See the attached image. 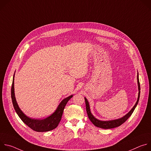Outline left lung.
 <instances>
[{"mask_svg":"<svg viewBox=\"0 0 151 151\" xmlns=\"http://www.w3.org/2000/svg\"><path fill=\"white\" fill-rule=\"evenodd\" d=\"M137 84H138V90H139V93H138V97H137V101L136 103V104H134V106L133 107V108L130 110V111L128 113H127L125 115H124V116L116 119H114V120H109V121H101L99 120L97 118H96L93 114L91 112V110H90V104H89V102L87 100V99H86L85 97H84L85 99V104H86V110H87V113L88 114V118L90 119V120L92 122V123L96 127L101 128H104V129H110V128H114L120 126L121 124H122L124 122H125L128 119V118L130 117L132 114H133V112H134L136 107L137 106L138 103H139V98H140V83H139V73L137 72Z\"/></svg>","mask_w":151,"mask_h":151,"instance_id":"obj_1","label":"left lung"}]
</instances>
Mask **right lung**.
<instances>
[{"label": "right lung", "mask_w": 151, "mask_h": 151, "mask_svg": "<svg viewBox=\"0 0 151 151\" xmlns=\"http://www.w3.org/2000/svg\"><path fill=\"white\" fill-rule=\"evenodd\" d=\"M14 76L15 73L13 76L12 84L11 87V98L14 109L20 119L28 127L32 128V130L37 132H46L55 129L58 126L60 121H61L64 107H65L68 101L73 97V95H70L68 97L64 99L60 102L55 112L49 116L42 119H33L26 115L23 112V111L20 109L18 105L15 96Z\"/></svg>", "instance_id": "1"}]
</instances>
